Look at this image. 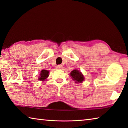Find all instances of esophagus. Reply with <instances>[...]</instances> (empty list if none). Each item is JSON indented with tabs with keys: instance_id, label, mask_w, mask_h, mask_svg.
Returning a JSON list of instances; mask_svg holds the SVG:
<instances>
[{
	"instance_id": "34e87169",
	"label": "esophagus",
	"mask_w": 128,
	"mask_h": 128,
	"mask_svg": "<svg viewBox=\"0 0 128 128\" xmlns=\"http://www.w3.org/2000/svg\"><path fill=\"white\" fill-rule=\"evenodd\" d=\"M63 67H62V65H58V66H57V68L58 69H62Z\"/></svg>"
}]
</instances>
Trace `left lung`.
<instances>
[{
	"label": "left lung",
	"mask_w": 128,
	"mask_h": 128,
	"mask_svg": "<svg viewBox=\"0 0 128 128\" xmlns=\"http://www.w3.org/2000/svg\"><path fill=\"white\" fill-rule=\"evenodd\" d=\"M70 75L72 80L74 81L76 83H81L84 81V76L80 71L77 69H74L70 72Z\"/></svg>",
	"instance_id": "left-lung-1"
}]
</instances>
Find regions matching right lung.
<instances>
[{
    "label": "right lung",
    "mask_w": 128,
    "mask_h": 128,
    "mask_svg": "<svg viewBox=\"0 0 128 128\" xmlns=\"http://www.w3.org/2000/svg\"><path fill=\"white\" fill-rule=\"evenodd\" d=\"M48 73L49 71L47 70H44V69H43V70L41 71V72L40 74V76L38 77V80L40 81H44V80H46L47 77H48Z\"/></svg>",
    "instance_id": "obj_1"
}]
</instances>
